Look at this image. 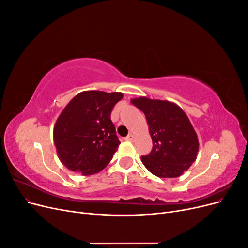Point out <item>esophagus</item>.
Instances as JSON below:
<instances>
[{
  "instance_id": "obj_1",
  "label": "esophagus",
  "mask_w": 248,
  "mask_h": 248,
  "mask_svg": "<svg viewBox=\"0 0 248 248\" xmlns=\"http://www.w3.org/2000/svg\"><path fill=\"white\" fill-rule=\"evenodd\" d=\"M125 140H129V141H131V140H133V134H129V136H127V137L125 138Z\"/></svg>"
}]
</instances>
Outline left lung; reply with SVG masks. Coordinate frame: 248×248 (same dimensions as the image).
<instances>
[{
	"label": "left lung",
	"instance_id": "left-lung-1",
	"mask_svg": "<svg viewBox=\"0 0 248 248\" xmlns=\"http://www.w3.org/2000/svg\"><path fill=\"white\" fill-rule=\"evenodd\" d=\"M144 112L153 141L152 151L140 159L147 170L159 178L181 176L196 161L199 139L183 109L168 100L147 97L131 99Z\"/></svg>",
	"mask_w": 248,
	"mask_h": 248
}]
</instances>
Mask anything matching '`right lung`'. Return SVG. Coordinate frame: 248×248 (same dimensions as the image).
<instances>
[{"mask_svg": "<svg viewBox=\"0 0 248 248\" xmlns=\"http://www.w3.org/2000/svg\"><path fill=\"white\" fill-rule=\"evenodd\" d=\"M122 98L120 92L84 91L65 107L54 126V142L67 169L89 176L109 163L120 145L110 112Z\"/></svg>", "mask_w": 248, "mask_h": 248, "instance_id": "1", "label": "right lung"}]
</instances>
